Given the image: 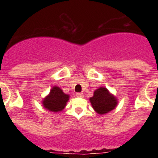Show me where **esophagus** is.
<instances>
[{"label": "esophagus", "instance_id": "1", "mask_svg": "<svg viewBox=\"0 0 158 158\" xmlns=\"http://www.w3.org/2000/svg\"><path fill=\"white\" fill-rule=\"evenodd\" d=\"M76 96H77V97H83L84 96V94L82 93H77L76 94Z\"/></svg>", "mask_w": 158, "mask_h": 158}]
</instances>
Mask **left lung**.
I'll list each match as a JSON object with an SVG mask.
<instances>
[{"label": "left lung", "instance_id": "left-lung-1", "mask_svg": "<svg viewBox=\"0 0 158 158\" xmlns=\"http://www.w3.org/2000/svg\"><path fill=\"white\" fill-rule=\"evenodd\" d=\"M89 101L94 111L99 115H104L112 111L118 104V99L105 87L96 89L93 96L89 98Z\"/></svg>", "mask_w": 158, "mask_h": 158}]
</instances>
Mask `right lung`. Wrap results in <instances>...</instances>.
Masks as SVG:
<instances>
[{
    "instance_id": "add662e5",
    "label": "right lung",
    "mask_w": 158,
    "mask_h": 158,
    "mask_svg": "<svg viewBox=\"0 0 158 158\" xmlns=\"http://www.w3.org/2000/svg\"><path fill=\"white\" fill-rule=\"evenodd\" d=\"M69 95L65 94L61 88L53 86L52 89L46 97L42 101L43 107L51 112L62 111L69 101Z\"/></svg>"
}]
</instances>
